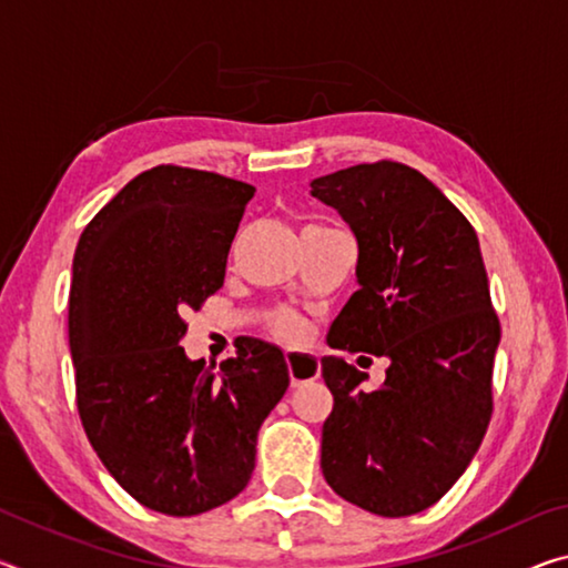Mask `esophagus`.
Masks as SVG:
<instances>
[{"label": "esophagus", "mask_w": 568, "mask_h": 568, "mask_svg": "<svg viewBox=\"0 0 568 568\" xmlns=\"http://www.w3.org/2000/svg\"><path fill=\"white\" fill-rule=\"evenodd\" d=\"M285 363H287V373H291V383L293 388L303 386L307 381H315L321 376V363L315 355L311 353H285Z\"/></svg>", "instance_id": "esophagus-1"}]
</instances>
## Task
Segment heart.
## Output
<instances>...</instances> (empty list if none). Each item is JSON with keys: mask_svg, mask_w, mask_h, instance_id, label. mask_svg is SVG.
Masks as SVG:
<instances>
[{"mask_svg": "<svg viewBox=\"0 0 568 568\" xmlns=\"http://www.w3.org/2000/svg\"><path fill=\"white\" fill-rule=\"evenodd\" d=\"M273 325H275L277 335H283V338H287V341H295L303 335V323L291 313H277L273 318Z\"/></svg>", "mask_w": 568, "mask_h": 568, "instance_id": "b5f03b06", "label": "heart"}]
</instances>
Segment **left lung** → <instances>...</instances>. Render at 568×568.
Wrapping results in <instances>:
<instances>
[{
  "label": "left lung",
  "instance_id": "1",
  "mask_svg": "<svg viewBox=\"0 0 568 568\" xmlns=\"http://www.w3.org/2000/svg\"><path fill=\"white\" fill-rule=\"evenodd\" d=\"M311 195L358 243V291L328 345L388 358L378 390H363L368 376L338 355L321 358L333 393L323 476L371 514H418L468 468L494 410L501 325L476 230L434 182L390 160L315 178Z\"/></svg>",
  "mask_w": 568,
  "mask_h": 568
}]
</instances>
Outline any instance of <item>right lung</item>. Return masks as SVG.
I'll return each mask as SVG.
<instances>
[{
  "label": "right lung",
  "instance_id": "add662e5",
  "mask_svg": "<svg viewBox=\"0 0 568 568\" xmlns=\"http://www.w3.org/2000/svg\"><path fill=\"white\" fill-rule=\"evenodd\" d=\"M255 187L158 165L104 205L74 250L70 351L94 454L134 501L168 516L227 504L255 468L257 430L291 383L283 351L237 338L190 361L182 315L225 281Z\"/></svg>",
  "mask_w": 568,
  "mask_h": 568
}]
</instances>
